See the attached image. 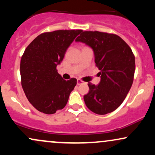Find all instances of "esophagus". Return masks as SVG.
Listing matches in <instances>:
<instances>
[{
  "mask_svg": "<svg viewBox=\"0 0 155 155\" xmlns=\"http://www.w3.org/2000/svg\"><path fill=\"white\" fill-rule=\"evenodd\" d=\"M83 83H84V81H81V79H77V85H80Z\"/></svg>",
  "mask_w": 155,
  "mask_h": 155,
  "instance_id": "1",
  "label": "esophagus"
}]
</instances>
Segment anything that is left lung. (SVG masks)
<instances>
[{
    "label": "left lung",
    "mask_w": 155,
    "mask_h": 155,
    "mask_svg": "<svg viewBox=\"0 0 155 155\" xmlns=\"http://www.w3.org/2000/svg\"><path fill=\"white\" fill-rule=\"evenodd\" d=\"M76 41L90 47L96 66L101 71L99 84L89 82L90 91L84 96L90 111L104 115L116 110L130 90L134 77L135 56L119 35L99 31H81Z\"/></svg>",
    "instance_id": "8db88e82"
}]
</instances>
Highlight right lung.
<instances>
[{
  "label": "right lung",
  "mask_w": 155,
  "mask_h": 155,
  "mask_svg": "<svg viewBox=\"0 0 155 155\" xmlns=\"http://www.w3.org/2000/svg\"><path fill=\"white\" fill-rule=\"evenodd\" d=\"M81 30H60L40 34L24 51L20 61L21 83L29 102L39 111L52 114L65 107L77 83L64 80L57 65Z\"/></svg>",
  "instance_id": "right-lung-1"
}]
</instances>
